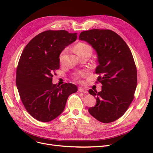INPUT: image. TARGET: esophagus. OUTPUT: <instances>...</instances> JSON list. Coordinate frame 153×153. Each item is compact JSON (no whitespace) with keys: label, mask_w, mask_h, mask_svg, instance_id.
Listing matches in <instances>:
<instances>
[{"label":"esophagus","mask_w":153,"mask_h":153,"mask_svg":"<svg viewBox=\"0 0 153 153\" xmlns=\"http://www.w3.org/2000/svg\"><path fill=\"white\" fill-rule=\"evenodd\" d=\"M78 91H79L80 92H84V93L88 94V91H87L86 89H85L84 88L80 87V88H79V89H78Z\"/></svg>","instance_id":"esophagus-1"}]
</instances>
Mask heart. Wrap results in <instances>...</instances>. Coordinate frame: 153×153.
Listing matches in <instances>:
<instances>
[{"label": "heart", "mask_w": 153, "mask_h": 153, "mask_svg": "<svg viewBox=\"0 0 153 153\" xmlns=\"http://www.w3.org/2000/svg\"><path fill=\"white\" fill-rule=\"evenodd\" d=\"M75 50V52H76V53L78 55H80L81 53L86 52V51H87V50H91V48L90 47V46H89L88 45L83 43H80L76 46ZM66 52H67V49L65 48L62 51L61 53H60L59 61L61 63H63L64 61V60H65ZM87 75V72L83 71V72H80V73H78V75H76L75 77H76V79H79L80 78L84 77Z\"/></svg>", "instance_id": "b5f03b06"}]
</instances>
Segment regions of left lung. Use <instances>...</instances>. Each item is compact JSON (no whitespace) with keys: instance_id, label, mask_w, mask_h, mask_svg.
<instances>
[{"instance_id":"8db88e82","label":"left lung","mask_w":153,"mask_h":153,"mask_svg":"<svg viewBox=\"0 0 153 153\" xmlns=\"http://www.w3.org/2000/svg\"><path fill=\"white\" fill-rule=\"evenodd\" d=\"M79 39L95 50L99 63L96 73L102 74L97 79L102 84L101 91H89L96 97V105L88 111L101 123L115 121L127 110L136 90L137 72L131 50L121 36L110 30L83 31Z\"/></svg>"}]
</instances>
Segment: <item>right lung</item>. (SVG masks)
Here are the masks:
<instances>
[{"mask_svg": "<svg viewBox=\"0 0 153 153\" xmlns=\"http://www.w3.org/2000/svg\"><path fill=\"white\" fill-rule=\"evenodd\" d=\"M76 33L47 30L35 36L22 52L16 69V84L27 112L41 122L57 117L65 108L69 96L77 91L70 83L52 84L53 74L59 69V55L75 41Z\"/></svg>", "mask_w": 153, "mask_h": 153, "instance_id": "obj_1", "label": "right lung"}]
</instances>
